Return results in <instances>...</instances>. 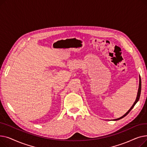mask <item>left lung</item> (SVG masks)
<instances>
[{"mask_svg": "<svg viewBox=\"0 0 147 147\" xmlns=\"http://www.w3.org/2000/svg\"><path fill=\"white\" fill-rule=\"evenodd\" d=\"M140 82H139V88H138V94H137V96H136V100H135V101L134 102V104L132 105V106L130 107V109L124 114L123 115V116H121V117H120V118H118V119H114V120H114V121H115V120H120V119H122V118H123L124 117H125L126 115H127L128 114H129V113L132 110V109H133V108L134 107V106L135 105V104L138 102V101H139V99H140V95H141V77H140Z\"/></svg>", "mask_w": 147, "mask_h": 147, "instance_id": "1", "label": "left lung"}]
</instances>
